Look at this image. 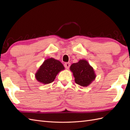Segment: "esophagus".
Listing matches in <instances>:
<instances>
[{"label": "esophagus", "instance_id": "esophagus-1", "mask_svg": "<svg viewBox=\"0 0 130 130\" xmlns=\"http://www.w3.org/2000/svg\"><path fill=\"white\" fill-rule=\"evenodd\" d=\"M70 66H71V63H64V67L66 69H68L69 68H70Z\"/></svg>", "mask_w": 130, "mask_h": 130}]
</instances>
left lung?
I'll list each match as a JSON object with an SVG mask.
<instances>
[{
    "mask_svg": "<svg viewBox=\"0 0 130 130\" xmlns=\"http://www.w3.org/2000/svg\"><path fill=\"white\" fill-rule=\"evenodd\" d=\"M70 70L75 78V82L83 87H87L94 80L96 76L93 68L85 59L79 60L78 62L73 63Z\"/></svg>",
    "mask_w": 130,
    "mask_h": 130,
    "instance_id": "8db88e82",
    "label": "left lung"
}]
</instances>
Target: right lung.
<instances>
[{"label": "right lung", "instance_id": "obj_1", "mask_svg": "<svg viewBox=\"0 0 130 130\" xmlns=\"http://www.w3.org/2000/svg\"><path fill=\"white\" fill-rule=\"evenodd\" d=\"M64 67L60 61L53 58L45 60L36 73V78L43 84H49L54 81L57 74Z\"/></svg>", "mask_w": 130, "mask_h": 130}]
</instances>
